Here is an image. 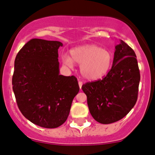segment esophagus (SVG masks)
<instances>
[{"instance_id":"1","label":"esophagus","mask_w":155,"mask_h":155,"mask_svg":"<svg viewBox=\"0 0 155 155\" xmlns=\"http://www.w3.org/2000/svg\"><path fill=\"white\" fill-rule=\"evenodd\" d=\"M82 85H83L82 81H79V88H80V89H81V87H82Z\"/></svg>"}]
</instances>
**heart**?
Instances as JSON below:
<instances>
[{"mask_svg": "<svg viewBox=\"0 0 155 155\" xmlns=\"http://www.w3.org/2000/svg\"><path fill=\"white\" fill-rule=\"evenodd\" d=\"M68 54H62V62L71 68L74 63L80 65V72L85 79L95 81L103 78L111 70L114 56L109 49L96 44H85L73 48Z\"/></svg>", "mask_w": 155, "mask_h": 155, "instance_id": "b5f03b06", "label": "heart"}]
</instances>
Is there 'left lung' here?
<instances>
[{"label": "left lung", "instance_id": "obj_1", "mask_svg": "<svg viewBox=\"0 0 155 155\" xmlns=\"http://www.w3.org/2000/svg\"><path fill=\"white\" fill-rule=\"evenodd\" d=\"M139 82L136 53L120 40L107 75L81 87L92 117L101 124H111L125 117L136 104Z\"/></svg>", "mask_w": 155, "mask_h": 155}]
</instances>
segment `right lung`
I'll return each mask as SVG.
<instances>
[{
  "instance_id": "obj_1",
  "label": "right lung",
  "mask_w": 155,
  "mask_h": 155,
  "mask_svg": "<svg viewBox=\"0 0 155 155\" xmlns=\"http://www.w3.org/2000/svg\"><path fill=\"white\" fill-rule=\"evenodd\" d=\"M58 41L33 38L17 54L12 88L23 116L32 123L55 128L70 113L72 101L79 91L75 76L60 74Z\"/></svg>"
}]
</instances>
